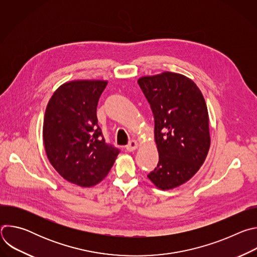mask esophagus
I'll return each mask as SVG.
<instances>
[{
    "label": "esophagus",
    "mask_w": 257,
    "mask_h": 257,
    "mask_svg": "<svg viewBox=\"0 0 257 257\" xmlns=\"http://www.w3.org/2000/svg\"><path fill=\"white\" fill-rule=\"evenodd\" d=\"M137 146H138L137 141H136V140H131V141L126 145V150H127L128 152H133V151H135V150L137 149Z\"/></svg>",
    "instance_id": "1"
}]
</instances>
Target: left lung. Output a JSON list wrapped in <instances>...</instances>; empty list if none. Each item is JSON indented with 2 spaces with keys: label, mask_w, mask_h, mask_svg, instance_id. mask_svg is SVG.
I'll use <instances>...</instances> for the list:
<instances>
[{
  "label": "left lung",
  "mask_w": 257,
  "mask_h": 257,
  "mask_svg": "<svg viewBox=\"0 0 257 257\" xmlns=\"http://www.w3.org/2000/svg\"><path fill=\"white\" fill-rule=\"evenodd\" d=\"M137 82L154 114L159 151L158 166L148 177L158 188L173 189L192 178L207 156L206 103L196 84L177 73L164 72Z\"/></svg>",
  "instance_id": "left-lung-1"
}]
</instances>
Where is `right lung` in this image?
<instances>
[{
    "mask_svg": "<svg viewBox=\"0 0 257 257\" xmlns=\"http://www.w3.org/2000/svg\"><path fill=\"white\" fill-rule=\"evenodd\" d=\"M107 82L71 81L51 97L45 114L44 144L48 159L67 181L82 187L99 183L120 150L105 142L96 107Z\"/></svg>",
    "mask_w": 257,
    "mask_h": 257,
    "instance_id": "1",
    "label": "right lung"
}]
</instances>
